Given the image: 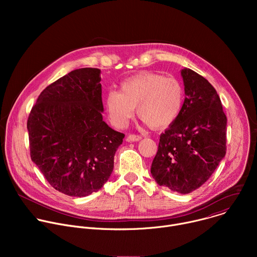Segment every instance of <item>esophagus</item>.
Here are the masks:
<instances>
[{"label":"esophagus","instance_id":"obj_1","mask_svg":"<svg viewBox=\"0 0 257 257\" xmlns=\"http://www.w3.org/2000/svg\"><path fill=\"white\" fill-rule=\"evenodd\" d=\"M141 139V136L138 134H129L127 137L128 141H138Z\"/></svg>","mask_w":257,"mask_h":257}]
</instances>
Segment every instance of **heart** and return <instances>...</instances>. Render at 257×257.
Masks as SVG:
<instances>
[{
	"instance_id": "obj_1",
	"label": "heart",
	"mask_w": 257,
	"mask_h": 257,
	"mask_svg": "<svg viewBox=\"0 0 257 257\" xmlns=\"http://www.w3.org/2000/svg\"><path fill=\"white\" fill-rule=\"evenodd\" d=\"M184 101V88L174 77L153 72H142L127 78L120 90L109 91L105 107L109 120L118 127L125 126L134 114L151 128H165L179 116Z\"/></svg>"
}]
</instances>
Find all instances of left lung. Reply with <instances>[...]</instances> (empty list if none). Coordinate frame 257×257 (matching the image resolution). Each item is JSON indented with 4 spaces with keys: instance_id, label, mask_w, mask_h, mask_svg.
Wrapping results in <instances>:
<instances>
[{
    "instance_id": "8db88e82",
    "label": "left lung",
    "mask_w": 257,
    "mask_h": 257,
    "mask_svg": "<svg viewBox=\"0 0 257 257\" xmlns=\"http://www.w3.org/2000/svg\"><path fill=\"white\" fill-rule=\"evenodd\" d=\"M185 99L177 119L160 136L151 173L160 186L187 194L209 179L226 155L227 117L214 87L183 69Z\"/></svg>"
}]
</instances>
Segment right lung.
Here are the masks:
<instances>
[{"mask_svg":"<svg viewBox=\"0 0 257 257\" xmlns=\"http://www.w3.org/2000/svg\"><path fill=\"white\" fill-rule=\"evenodd\" d=\"M100 70L71 71L47 86L27 120L31 161L69 196L98 191L114 169L125 134L103 121Z\"/></svg>","mask_w":257,"mask_h":257,"instance_id":"right-lung-1","label":"right lung"}]
</instances>
